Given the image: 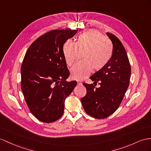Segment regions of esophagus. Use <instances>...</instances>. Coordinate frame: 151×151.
I'll use <instances>...</instances> for the list:
<instances>
[{
	"label": "esophagus",
	"mask_w": 151,
	"mask_h": 151,
	"mask_svg": "<svg viewBox=\"0 0 151 151\" xmlns=\"http://www.w3.org/2000/svg\"><path fill=\"white\" fill-rule=\"evenodd\" d=\"M77 83H78V85H81L82 83V81H80V80H77Z\"/></svg>",
	"instance_id": "esophagus-1"
}]
</instances>
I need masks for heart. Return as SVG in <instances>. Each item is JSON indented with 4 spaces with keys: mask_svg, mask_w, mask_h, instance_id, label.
I'll list each match as a JSON object with an SVG mask.
<instances>
[{
    "mask_svg": "<svg viewBox=\"0 0 151 151\" xmlns=\"http://www.w3.org/2000/svg\"><path fill=\"white\" fill-rule=\"evenodd\" d=\"M78 50L83 52L82 60L71 69L72 78L83 80L92 69L101 70L109 63L112 55V45L103 34L96 30H90L78 36L76 42L70 40L64 42L63 53L65 63L71 66L78 59Z\"/></svg>",
    "mask_w": 151,
    "mask_h": 151,
    "instance_id": "obj_1",
    "label": "heart"
}]
</instances>
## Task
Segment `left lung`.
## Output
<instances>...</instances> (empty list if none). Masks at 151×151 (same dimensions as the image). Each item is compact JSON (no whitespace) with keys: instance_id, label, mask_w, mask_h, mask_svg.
Instances as JSON below:
<instances>
[{"instance_id":"1","label":"left lung","mask_w":151,"mask_h":151,"mask_svg":"<svg viewBox=\"0 0 151 151\" xmlns=\"http://www.w3.org/2000/svg\"><path fill=\"white\" fill-rule=\"evenodd\" d=\"M113 43L112 55L109 63L90 78L94 84L83 83L87 94L81 99L86 112L96 119H105L114 113L121 105L129 87L131 65L126 50L119 39L107 32Z\"/></svg>"}]
</instances>
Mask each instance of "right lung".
I'll return each instance as SVG.
<instances>
[{"label":"right lung","instance_id":"add662e5","mask_svg":"<svg viewBox=\"0 0 151 151\" xmlns=\"http://www.w3.org/2000/svg\"><path fill=\"white\" fill-rule=\"evenodd\" d=\"M77 30H53L38 37L29 46L21 67V88L32 114L50 123L63 115L64 101L76 87L67 82L69 71L63 45Z\"/></svg>","mask_w":151,"mask_h":151}]
</instances>
